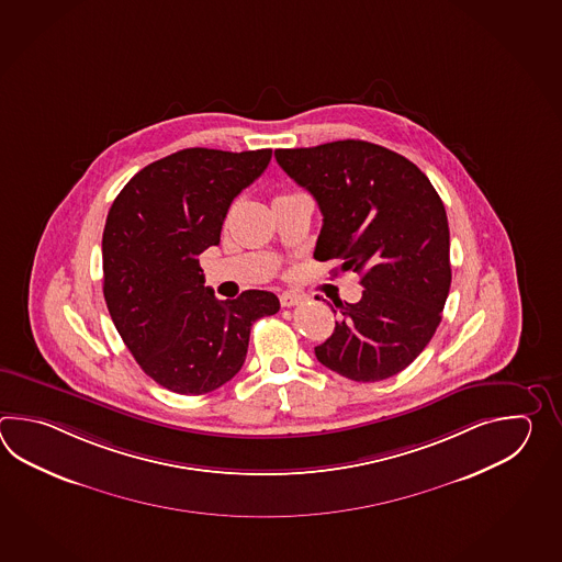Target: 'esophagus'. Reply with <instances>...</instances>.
Listing matches in <instances>:
<instances>
[{
  "label": "esophagus",
  "instance_id": "34e87169",
  "mask_svg": "<svg viewBox=\"0 0 562 562\" xmlns=\"http://www.w3.org/2000/svg\"><path fill=\"white\" fill-rule=\"evenodd\" d=\"M279 301H281L283 307H295V305H299V303L303 301V297L297 295V293H283V295L279 297Z\"/></svg>",
  "mask_w": 562,
  "mask_h": 562
}]
</instances>
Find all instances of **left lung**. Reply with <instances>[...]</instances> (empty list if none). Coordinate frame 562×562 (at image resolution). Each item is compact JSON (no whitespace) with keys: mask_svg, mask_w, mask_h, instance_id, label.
<instances>
[{"mask_svg":"<svg viewBox=\"0 0 562 562\" xmlns=\"http://www.w3.org/2000/svg\"><path fill=\"white\" fill-rule=\"evenodd\" d=\"M279 167L319 204L313 257L361 276L358 303L315 347L325 368L353 382L406 370L442 322L450 283V228L442 199L414 162L366 140L279 148Z\"/></svg>","mask_w":562,"mask_h":562,"instance_id":"left-lung-1","label":"left lung"}]
</instances>
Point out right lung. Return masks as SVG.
Wrapping results in <instances>:
<instances>
[{
	"label": "right lung",
	"mask_w": 562,
	"mask_h": 562,
	"mask_svg": "<svg viewBox=\"0 0 562 562\" xmlns=\"http://www.w3.org/2000/svg\"><path fill=\"white\" fill-rule=\"evenodd\" d=\"M271 148H184L136 172L102 235L104 299L146 375L175 394L213 392L239 373L252 323L279 311L249 289L218 301L199 255L221 240L233 199L263 175Z\"/></svg>",
	"instance_id": "right-lung-1"
}]
</instances>
